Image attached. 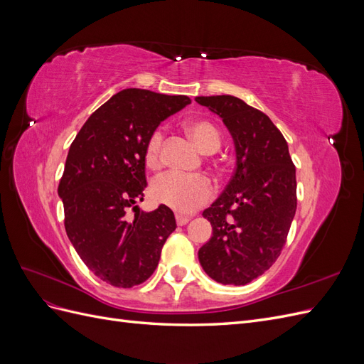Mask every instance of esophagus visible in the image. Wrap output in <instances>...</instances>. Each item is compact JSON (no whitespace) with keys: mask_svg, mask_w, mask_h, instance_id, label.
<instances>
[{"mask_svg":"<svg viewBox=\"0 0 364 364\" xmlns=\"http://www.w3.org/2000/svg\"><path fill=\"white\" fill-rule=\"evenodd\" d=\"M191 220V217H188V215H181V214H178L176 215V223H178L179 226H183V225H186Z\"/></svg>","mask_w":364,"mask_h":364,"instance_id":"obj_1","label":"esophagus"}]
</instances>
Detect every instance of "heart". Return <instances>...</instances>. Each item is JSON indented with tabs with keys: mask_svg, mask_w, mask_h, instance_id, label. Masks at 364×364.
Wrapping results in <instances>:
<instances>
[{
	"mask_svg": "<svg viewBox=\"0 0 364 364\" xmlns=\"http://www.w3.org/2000/svg\"><path fill=\"white\" fill-rule=\"evenodd\" d=\"M186 132L194 139L202 151H215L222 138L217 127L206 119H193L185 124ZM164 134L161 129L151 132L146 144V162L150 167H156L161 162V147ZM215 186L211 179L203 174L186 176L176 171H168L155 179L151 185L153 200L174 209L179 214H190L214 197Z\"/></svg>",
	"mask_w": 364,
	"mask_h": 364,
	"instance_id": "b5f03b06",
	"label": "heart"
}]
</instances>
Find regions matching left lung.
Returning <instances> with one entry per match:
<instances>
[{"mask_svg":"<svg viewBox=\"0 0 364 364\" xmlns=\"http://www.w3.org/2000/svg\"><path fill=\"white\" fill-rule=\"evenodd\" d=\"M223 119L235 146V171L203 211L213 237L199 249L209 278L246 285L272 267L296 213V168L272 119L234 95L196 97Z\"/></svg>","mask_w":364,"mask_h":364,"instance_id":"obj_1","label":"left lung"}]
</instances>
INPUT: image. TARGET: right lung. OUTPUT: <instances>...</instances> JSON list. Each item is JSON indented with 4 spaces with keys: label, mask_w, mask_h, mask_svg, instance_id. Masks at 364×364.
Segmentation results:
<instances>
[{
    "label": "right lung",
    "mask_w": 364,
    "mask_h": 364,
    "mask_svg": "<svg viewBox=\"0 0 364 364\" xmlns=\"http://www.w3.org/2000/svg\"><path fill=\"white\" fill-rule=\"evenodd\" d=\"M190 103L186 95L129 87L87 118L70 147L58 188L65 230L87 269L114 287L149 279L176 229L168 206L146 213L136 203L147 186L149 136ZM129 207L136 209L134 219L127 215Z\"/></svg>",
    "instance_id": "right-lung-1"
}]
</instances>
